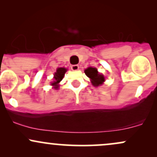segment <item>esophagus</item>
I'll list each match as a JSON object with an SVG mask.
<instances>
[{
  "label": "esophagus",
  "mask_w": 157,
  "mask_h": 157,
  "mask_svg": "<svg viewBox=\"0 0 157 157\" xmlns=\"http://www.w3.org/2000/svg\"><path fill=\"white\" fill-rule=\"evenodd\" d=\"M71 68L73 71H77V70L79 69V66L78 65H72V66H71Z\"/></svg>",
  "instance_id": "34e87169"
}]
</instances>
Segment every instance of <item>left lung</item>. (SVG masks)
Listing matches in <instances>:
<instances>
[{"instance_id":"left-lung-1","label":"left lung","mask_w":157,"mask_h":157,"mask_svg":"<svg viewBox=\"0 0 157 157\" xmlns=\"http://www.w3.org/2000/svg\"><path fill=\"white\" fill-rule=\"evenodd\" d=\"M84 71L86 76L91 79V83L95 87L102 85L105 81V77H104L103 75L99 73L96 68L89 67L86 68Z\"/></svg>"}]
</instances>
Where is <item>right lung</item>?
I'll use <instances>...</instances> for the list:
<instances>
[{"mask_svg": "<svg viewBox=\"0 0 157 157\" xmlns=\"http://www.w3.org/2000/svg\"><path fill=\"white\" fill-rule=\"evenodd\" d=\"M67 69L66 68H58L54 75V81L52 82V86L55 89H58L59 82L63 78L65 73L66 72Z\"/></svg>", "mask_w": 157, "mask_h": 157, "instance_id": "right-lung-1", "label": "right lung"}]
</instances>
